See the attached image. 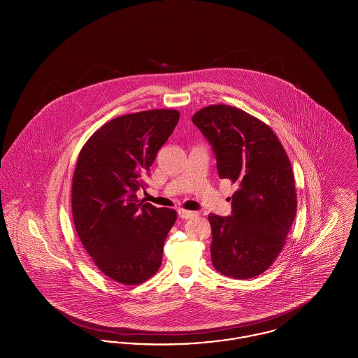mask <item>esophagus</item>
<instances>
[{"label":"esophagus","instance_id":"obj_1","mask_svg":"<svg viewBox=\"0 0 358 358\" xmlns=\"http://www.w3.org/2000/svg\"><path fill=\"white\" fill-rule=\"evenodd\" d=\"M178 216L181 217V219H192V217H194V216H197V213L196 212H192V210H185V209H178Z\"/></svg>","mask_w":358,"mask_h":358}]
</instances>
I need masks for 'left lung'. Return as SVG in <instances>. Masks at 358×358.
<instances>
[{
	"label": "left lung",
	"mask_w": 358,
	"mask_h": 358,
	"mask_svg": "<svg viewBox=\"0 0 358 358\" xmlns=\"http://www.w3.org/2000/svg\"><path fill=\"white\" fill-rule=\"evenodd\" d=\"M192 122L210 143L220 178L238 187L231 216H208L212 263L225 276L255 278L280 254L296 215L289 157L270 126L238 107L212 104Z\"/></svg>",
	"instance_id": "obj_1"
}]
</instances>
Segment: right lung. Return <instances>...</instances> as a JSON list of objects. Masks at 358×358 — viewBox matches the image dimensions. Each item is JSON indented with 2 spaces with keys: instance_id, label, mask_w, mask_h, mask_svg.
<instances>
[{
  "instance_id": "right-lung-1",
  "label": "right lung",
  "mask_w": 358,
  "mask_h": 358,
  "mask_svg": "<svg viewBox=\"0 0 358 358\" xmlns=\"http://www.w3.org/2000/svg\"><path fill=\"white\" fill-rule=\"evenodd\" d=\"M180 113L149 110L122 115L98 129L82 148L72 177L73 224L87 254L113 280L134 286L162 263L164 243L177 213L139 203L161 146Z\"/></svg>"
}]
</instances>
